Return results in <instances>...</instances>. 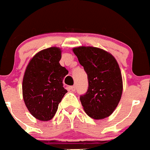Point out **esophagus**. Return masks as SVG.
Listing matches in <instances>:
<instances>
[{
    "label": "esophagus",
    "instance_id": "34e87169",
    "mask_svg": "<svg viewBox=\"0 0 150 150\" xmlns=\"http://www.w3.org/2000/svg\"><path fill=\"white\" fill-rule=\"evenodd\" d=\"M70 88H71L72 91H75V90H76V86H72L70 87Z\"/></svg>",
    "mask_w": 150,
    "mask_h": 150
}]
</instances>
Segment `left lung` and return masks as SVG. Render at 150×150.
<instances>
[{"label": "left lung", "mask_w": 150, "mask_h": 150, "mask_svg": "<svg viewBox=\"0 0 150 150\" xmlns=\"http://www.w3.org/2000/svg\"><path fill=\"white\" fill-rule=\"evenodd\" d=\"M88 76V88L80 96L86 114L95 120L108 117L117 107L122 93L120 66L110 53L92 46L73 49Z\"/></svg>", "instance_id": "1"}]
</instances>
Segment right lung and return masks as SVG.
Masks as SVG:
<instances>
[{"label": "right lung", "instance_id": "right-lung-1", "mask_svg": "<svg viewBox=\"0 0 150 150\" xmlns=\"http://www.w3.org/2000/svg\"><path fill=\"white\" fill-rule=\"evenodd\" d=\"M61 58V49L50 47L36 54L26 67L22 82L24 101L30 114L40 121L53 118L67 92L62 81L68 71L59 64Z\"/></svg>", "mask_w": 150, "mask_h": 150}]
</instances>
